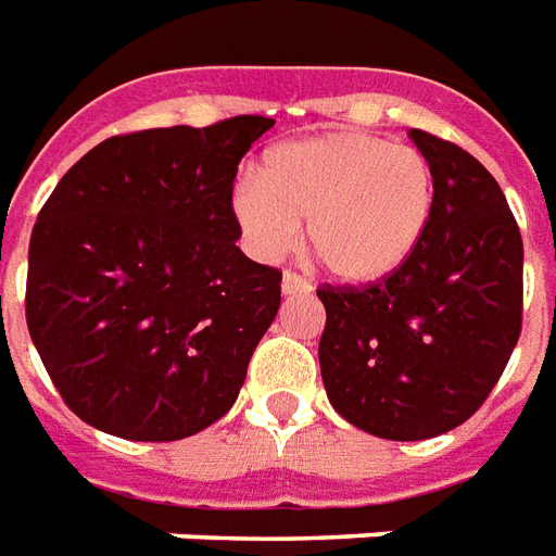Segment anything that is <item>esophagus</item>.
<instances>
[{
	"mask_svg": "<svg viewBox=\"0 0 556 556\" xmlns=\"http://www.w3.org/2000/svg\"><path fill=\"white\" fill-rule=\"evenodd\" d=\"M281 290H285V296H302V293H308L311 285L296 275V271H285V278H281Z\"/></svg>",
	"mask_w": 556,
	"mask_h": 556,
	"instance_id": "34e87169",
	"label": "esophagus"
}]
</instances>
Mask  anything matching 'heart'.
Segmentation results:
<instances>
[{"label": "heart", "mask_w": 556, "mask_h": 556, "mask_svg": "<svg viewBox=\"0 0 556 556\" xmlns=\"http://www.w3.org/2000/svg\"><path fill=\"white\" fill-rule=\"evenodd\" d=\"M437 179L419 149L365 131H329L266 152L233 191V215L260 257H278L305 222L308 254L344 285L397 271L434 222Z\"/></svg>", "instance_id": "obj_1"}]
</instances>
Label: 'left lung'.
<instances>
[{
  "label": "left lung",
  "mask_w": 556,
  "mask_h": 556,
  "mask_svg": "<svg viewBox=\"0 0 556 556\" xmlns=\"http://www.w3.org/2000/svg\"><path fill=\"white\" fill-rule=\"evenodd\" d=\"M437 179L434 222L374 285H323L320 374L332 407L383 440L467 422L521 334L523 242L497 179L434 134L410 131Z\"/></svg>",
  "instance_id": "1"
}]
</instances>
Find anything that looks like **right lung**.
Instances as JSON below:
<instances>
[{
	"instance_id": "obj_1",
	"label": "right lung",
	"mask_w": 556,
	"mask_h": 556,
	"mask_svg": "<svg viewBox=\"0 0 556 556\" xmlns=\"http://www.w3.org/2000/svg\"><path fill=\"white\" fill-rule=\"evenodd\" d=\"M275 119L108 137L71 167L29 239L26 323L68 410L98 431L170 443L233 407L281 305L248 260L239 161Z\"/></svg>"
}]
</instances>
